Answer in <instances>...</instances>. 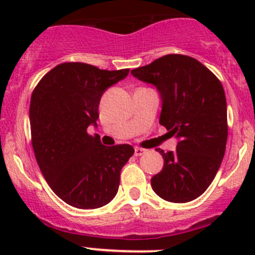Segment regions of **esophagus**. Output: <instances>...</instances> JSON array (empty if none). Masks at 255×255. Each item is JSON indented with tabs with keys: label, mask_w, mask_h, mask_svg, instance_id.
I'll use <instances>...</instances> for the list:
<instances>
[{
	"label": "esophagus",
	"mask_w": 255,
	"mask_h": 255,
	"mask_svg": "<svg viewBox=\"0 0 255 255\" xmlns=\"http://www.w3.org/2000/svg\"><path fill=\"white\" fill-rule=\"evenodd\" d=\"M145 151H146V149L140 148V146H135V148H134V155L135 156H140V155H143Z\"/></svg>",
	"instance_id": "obj_1"
}]
</instances>
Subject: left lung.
Returning <instances> with one entry per match:
<instances>
[{
    "mask_svg": "<svg viewBox=\"0 0 255 255\" xmlns=\"http://www.w3.org/2000/svg\"><path fill=\"white\" fill-rule=\"evenodd\" d=\"M132 75L153 84L160 94L159 123L179 139L175 151H164V166L151 177L154 192L176 204L201 196L215 179L227 143V104L222 84L199 60L168 54Z\"/></svg>",
    "mask_w": 255,
    "mask_h": 255,
    "instance_id": "8db88e82",
    "label": "left lung"
}]
</instances>
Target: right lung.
Wrapping results in <instances>:
<instances>
[{
	"mask_svg": "<svg viewBox=\"0 0 255 255\" xmlns=\"http://www.w3.org/2000/svg\"><path fill=\"white\" fill-rule=\"evenodd\" d=\"M128 73L63 63L33 90L29 121L35 159L54 194L70 206L94 210L109 204L123 165L134 154L129 144L102 145L87 133L90 125L96 126L104 92Z\"/></svg>",
	"mask_w": 255,
	"mask_h": 255,
	"instance_id": "1",
	"label": "right lung"
}]
</instances>
